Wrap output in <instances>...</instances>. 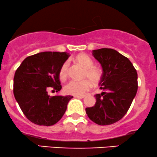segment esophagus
<instances>
[{
  "label": "esophagus",
  "mask_w": 157,
  "mask_h": 157,
  "mask_svg": "<svg viewBox=\"0 0 157 157\" xmlns=\"http://www.w3.org/2000/svg\"><path fill=\"white\" fill-rule=\"evenodd\" d=\"M75 98H84L85 97V95H82V96H75Z\"/></svg>",
  "instance_id": "34e87169"
}]
</instances>
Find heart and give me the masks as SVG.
I'll return each mask as SVG.
<instances>
[{
    "label": "heart",
    "instance_id": "obj_1",
    "mask_svg": "<svg viewBox=\"0 0 157 157\" xmlns=\"http://www.w3.org/2000/svg\"><path fill=\"white\" fill-rule=\"evenodd\" d=\"M75 61L85 69L84 79H89L93 84H98L102 77V71L97 67H94V62L86 54H79L75 58ZM69 71V63L64 62L60 68L59 77L61 80L67 78ZM84 80L82 81L71 80L64 86L63 90L67 94L74 96H81L90 90L91 88L90 81Z\"/></svg>",
    "mask_w": 157,
    "mask_h": 157
}]
</instances>
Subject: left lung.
Segmentation results:
<instances>
[{
	"label": "left lung",
	"mask_w": 157,
	"mask_h": 157,
	"mask_svg": "<svg viewBox=\"0 0 157 157\" xmlns=\"http://www.w3.org/2000/svg\"><path fill=\"white\" fill-rule=\"evenodd\" d=\"M102 67L101 94L95 105L86 108L92 121L101 126L114 124L125 116L137 90V73L131 61L118 51L101 48L92 51Z\"/></svg>",
	"instance_id": "obj_1"
}]
</instances>
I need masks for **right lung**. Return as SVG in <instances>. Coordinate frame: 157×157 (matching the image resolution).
Instances as JSON below:
<instances>
[{"mask_svg": "<svg viewBox=\"0 0 157 157\" xmlns=\"http://www.w3.org/2000/svg\"><path fill=\"white\" fill-rule=\"evenodd\" d=\"M69 57L66 52H42L28 56L17 68L14 77V95L28 120L39 126L59 121L72 96L48 95L49 88L61 89L60 68Z\"/></svg>", "mask_w": 157, "mask_h": 157, "instance_id": "right-lung-1", "label": "right lung"}]
</instances>
